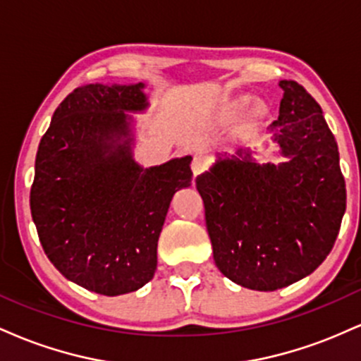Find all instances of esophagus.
Wrapping results in <instances>:
<instances>
[{
    "label": "esophagus",
    "instance_id": "34e87169",
    "mask_svg": "<svg viewBox=\"0 0 361 361\" xmlns=\"http://www.w3.org/2000/svg\"><path fill=\"white\" fill-rule=\"evenodd\" d=\"M207 169V159L204 156H195L192 161V173L193 176H198Z\"/></svg>",
    "mask_w": 361,
    "mask_h": 361
}]
</instances>
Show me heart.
<instances>
[{
    "label": "heart",
    "mask_w": 361,
    "mask_h": 361,
    "mask_svg": "<svg viewBox=\"0 0 361 361\" xmlns=\"http://www.w3.org/2000/svg\"><path fill=\"white\" fill-rule=\"evenodd\" d=\"M247 102H250V98H247V97L239 98V100L234 103V109H243V106L246 105ZM264 115H267V106H264L263 103H255V105H252L251 111H250V122H247V127L255 126V123L259 122V120L263 118Z\"/></svg>",
    "instance_id": "heart-1"
}]
</instances>
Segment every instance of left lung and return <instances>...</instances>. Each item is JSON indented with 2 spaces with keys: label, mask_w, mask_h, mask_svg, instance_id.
I'll use <instances>...</instances> for the list:
<instances>
[{
  "label": "left lung",
  "mask_w": 361,
  "mask_h": 361,
  "mask_svg": "<svg viewBox=\"0 0 361 361\" xmlns=\"http://www.w3.org/2000/svg\"><path fill=\"white\" fill-rule=\"evenodd\" d=\"M270 126L283 163L250 149L221 156L195 183L205 205L214 261L241 287L273 292L312 273L333 250L346 210L338 144L319 103L297 81Z\"/></svg>",
  "instance_id": "obj_1"
}]
</instances>
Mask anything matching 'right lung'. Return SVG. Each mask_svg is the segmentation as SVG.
<instances>
[{
    "label": "right lung",
    "mask_w": 361,
    "mask_h": 361,
    "mask_svg": "<svg viewBox=\"0 0 361 361\" xmlns=\"http://www.w3.org/2000/svg\"><path fill=\"white\" fill-rule=\"evenodd\" d=\"M144 82L86 85L64 98L39 144L30 210L54 267L80 287L122 295L154 276L171 198L192 157L142 168L127 111L147 109Z\"/></svg>",
    "instance_id": "add662e5"
}]
</instances>
